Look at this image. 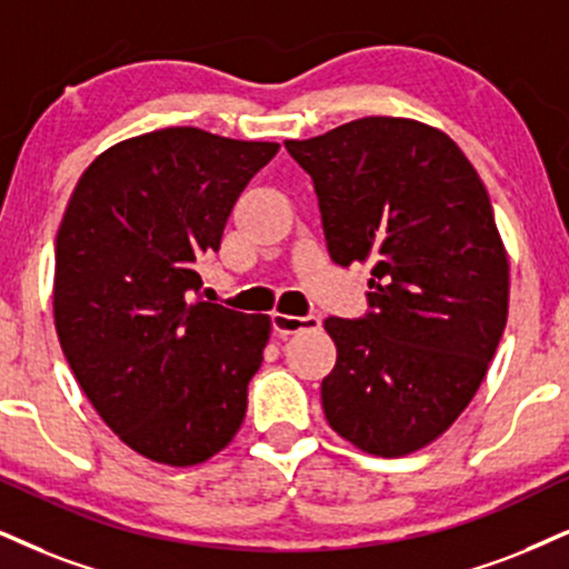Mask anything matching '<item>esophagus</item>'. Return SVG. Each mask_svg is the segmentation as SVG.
<instances>
[{"label":"esophagus","mask_w":569,"mask_h":569,"mask_svg":"<svg viewBox=\"0 0 569 569\" xmlns=\"http://www.w3.org/2000/svg\"><path fill=\"white\" fill-rule=\"evenodd\" d=\"M271 325H273V332H277L279 338H287V335L303 332V329H317L321 325V319L313 317V313H308V317H290V313H271Z\"/></svg>","instance_id":"1"}]
</instances>
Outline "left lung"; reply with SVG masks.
Listing matches in <instances>:
<instances>
[{
    "mask_svg": "<svg viewBox=\"0 0 569 569\" xmlns=\"http://www.w3.org/2000/svg\"><path fill=\"white\" fill-rule=\"evenodd\" d=\"M313 179L335 263H371L359 319L329 317V427L375 456L432 443L478 392L507 327L509 261L465 152L409 118L287 139Z\"/></svg>",
    "mask_w": 569,
    "mask_h": 569,
    "instance_id": "8db88e82",
    "label": "left lung"
}]
</instances>
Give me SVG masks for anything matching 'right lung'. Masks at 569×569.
<instances>
[{
	"label": "right lung",
	"instance_id": "add662e5",
	"mask_svg": "<svg viewBox=\"0 0 569 569\" xmlns=\"http://www.w3.org/2000/svg\"><path fill=\"white\" fill-rule=\"evenodd\" d=\"M192 126L110 147L76 184L54 244V327L104 425L171 467L240 430L271 319L200 300V258L248 181L277 156Z\"/></svg>",
	"mask_w": 569,
	"mask_h": 569
}]
</instances>
